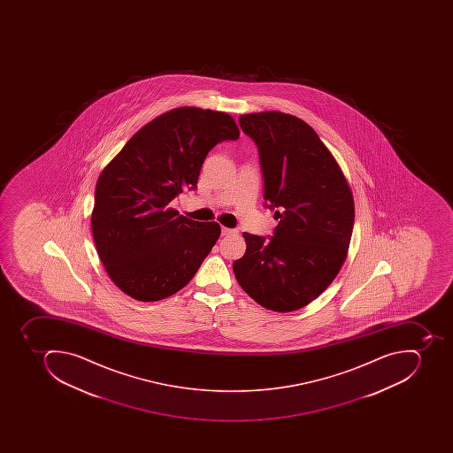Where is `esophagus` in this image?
I'll list each match as a JSON object with an SVG mask.
<instances>
[{
  "label": "esophagus",
  "mask_w": 453,
  "mask_h": 453,
  "mask_svg": "<svg viewBox=\"0 0 453 453\" xmlns=\"http://www.w3.org/2000/svg\"><path fill=\"white\" fill-rule=\"evenodd\" d=\"M221 232L222 235H232V234H236L235 229L226 228V226H222Z\"/></svg>",
  "instance_id": "esophagus-1"
}]
</instances>
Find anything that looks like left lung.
Listing matches in <instances>:
<instances>
[{"label": "left lung", "mask_w": 453, "mask_h": 453, "mask_svg": "<svg viewBox=\"0 0 453 453\" xmlns=\"http://www.w3.org/2000/svg\"><path fill=\"white\" fill-rule=\"evenodd\" d=\"M257 142L265 200L279 224L273 236L243 232L246 252L232 267L241 288L269 311H299L342 269L354 226L346 175L318 133L281 111L239 116ZM266 203V205H267Z\"/></svg>", "instance_id": "1"}]
</instances>
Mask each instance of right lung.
Masks as SVG:
<instances>
[{
  "mask_svg": "<svg viewBox=\"0 0 453 453\" xmlns=\"http://www.w3.org/2000/svg\"><path fill=\"white\" fill-rule=\"evenodd\" d=\"M238 137L228 113L177 107L142 126L100 173L93 239L121 292L157 302L194 278L221 226L193 221L170 203L182 189L196 188L212 147Z\"/></svg>",
  "mask_w": 453,
  "mask_h": 453,
  "instance_id": "1",
  "label": "right lung"
}]
</instances>
